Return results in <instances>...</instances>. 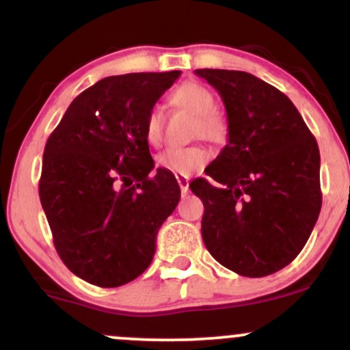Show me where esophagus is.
<instances>
[{
	"label": "esophagus",
	"instance_id": "esophagus-1",
	"mask_svg": "<svg viewBox=\"0 0 350 350\" xmlns=\"http://www.w3.org/2000/svg\"><path fill=\"white\" fill-rule=\"evenodd\" d=\"M176 179H178V183H179L180 192H183V194H187V191H189V176L176 174Z\"/></svg>",
	"mask_w": 350,
	"mask_h": 350
}]
</instances>
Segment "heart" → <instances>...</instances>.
I'll list each match as a JSON object with an SVG mask.
<instances>
[{
  "mask_svg": "<svg viewBox=\"0 0 350 350\" xmlns=\"http://www.w3.org/2000/svg\"><path fill=\"white\" fill-rule=\"evenodd\" d=\"M170 100L172 105L196 115L194 128H192L194 136H202L214 143L226 142L228 135L227 120L215 110V98L207 87L198 82H186L172 92ZM144 136L151 146H158L161 143V113L158 108H152L146 116ZM208 159L211 152L206 146L192 144L186 148H170L158 156V164L163 170L174 174L189 176L206 166Z\"/></svg>",
  "mask_w": 350,
  "mask_h": 350,
  "instance_id": "1",
  "label": "heart"
}]
</instances>
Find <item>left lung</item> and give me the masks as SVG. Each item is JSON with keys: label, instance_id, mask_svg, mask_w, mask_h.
<instances>
[{"label": "left lung", "instance_id": "1", "mask_svg": "<svg viewBox=\"0 0 350 350\" xmlns=\"http://www.w3.org/2000/svg\"><path fill=\"white\" fill-rule=\"evenodd\" d=\"M219 92L228 142L189 184L204 202L202 239L242 276L276 273L298 256L319 217V148L283 92L242 70L198 69Z\"/></svg>", "mask_w": 350, "mask_h": 350}]
</instances>
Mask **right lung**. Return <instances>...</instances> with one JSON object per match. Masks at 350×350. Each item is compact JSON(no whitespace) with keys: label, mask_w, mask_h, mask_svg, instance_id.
<instances>
[{"label":"right lung","mask_w":350,"mask_h":350,"mask_svg":"<svg viewBox=\"0 0 350 350\" xmlns=\"http://www.w3.org/2000/svg\"><path fill=\"white\" fill-rule=\"evenodd\" d=\"M179 70L111 75L74 98L44 148L39 198L55 250L79 278L116 288L150 267L180 199L150 154L144 122ZM136 182V185L133 183Z\"/></svg>","instance_id":"add662e5"}]
</instances>
